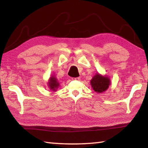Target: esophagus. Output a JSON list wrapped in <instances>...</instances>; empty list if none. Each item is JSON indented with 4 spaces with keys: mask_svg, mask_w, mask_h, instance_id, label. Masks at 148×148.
Returning a JSON list of instances; mask_svg holds the SVG:
<instances>
[{
    "mask_svg": "<svg viewBox=\"0 0 148 148\" xmlns=\"http://www.w3.org/2000/svg\"><path fill=\"white\" fill-rule=\"evenodd\" d=\"M79 79H80V77H72V80H75V81H78V80H79Z\"/></svg>",
    "mask_w": 148,
    "mask_h": 148,
    "instance_id": "1",
    "label": "esophagus"
}]
</instances>
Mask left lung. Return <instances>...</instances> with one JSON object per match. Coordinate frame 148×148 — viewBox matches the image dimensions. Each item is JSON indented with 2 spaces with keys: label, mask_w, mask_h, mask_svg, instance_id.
<instances>
[{
  "label": "left lung",
  "mask_w": 148,
  "mask_h": 148,
  "mask_svg": "<svg viewBox=\"0 0 148 148\" xmlns=\"http://www.w3.org/2000/svg\"><path fill=\"white\" fill-rule=\"evenodd\" d=\"M91 84L95 92L101 93L108 88L110 84V80L108 77L102 76L97 74L91 80Z\"/></svg>",
  "instance_id": "1"
}]
</instances>
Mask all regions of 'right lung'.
<instances>
[{"instance_id":"1","label":"right lung","mask_w":148,"mask_h":148,"mask_svg":"<svg viewBox=\"0 0 148 148\" xmlns=\"http://www.w3.org/2000/svg\"><path fill=\"white\" fill-rule=\"evenodd\" d=\"M48 84L50 89L53 90V91H55L56 88H57L58 86H59V83L57 82V80H56L55 77L52 76L51 77H50Z\"/></svg>"}]
</instances>
